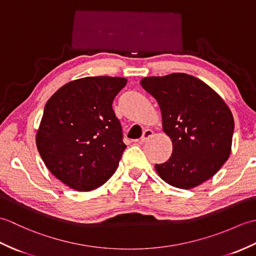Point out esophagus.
<instances>
[{"label":"esophagus","mask_w":256,"mask_h":256,"mask_svg":"<svg viewBox=\"0 0 256 256\" xmlns=\"http://www.w3.org/2000/svg\"><path fill=\"white\" fill-rule=\"evenodd\" d=\"M152 136H153V131H152V130H145V131L143 132L142 138H140V142L145 143L146 140H148Z\"/></svg>","instance_id":"1"}]
</instances>
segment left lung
Here are the masks:
<instances>
[{"label": "left lung", "mask_w": 256, "mask_h": 256, "mask_svg": "<svg viewBox=\"0 0 256 256\" xmlns=\"http://www.w3.org/2000/svg\"><path fill=\"white\" fill-rule=\"evenodd\" d=\"M158 102L162 130L172 142L167 162L156 164L162 180L190 189L218 172L229 158L234 120L219 94L198 78L186 74L140 80Z\"/></svg>", "instance_id": "obj_1"}]
</instances>
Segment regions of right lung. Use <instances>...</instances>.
I'll list each match as a JSON object with an SVG mask.
<instances>
[{"mask_svg":"<svg viewBox=\"0 0 256 256\" xmlns=\"http://www.w3.org/2000/svg\"><path fill=\"white\" fill-rule=\"evenodd\" d=\"M128 80L86 77L68 82L47 101L36 145L48 170L79 192L102 186L116 172L126 145L113 111Z\"/></svg>","mask_w":256,"mask_h":256,"instance_id":"right-lung-1","label":"right lung"}]
</instances>
